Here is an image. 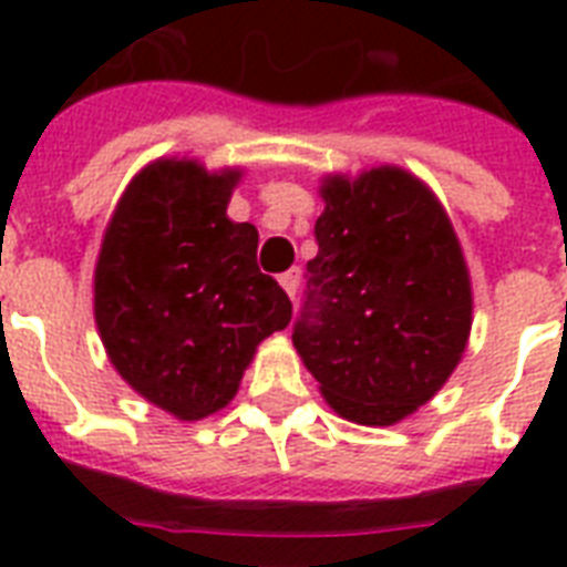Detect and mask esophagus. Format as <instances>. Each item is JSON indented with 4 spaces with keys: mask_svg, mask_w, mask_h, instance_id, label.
I'll list each match as a JSON object with an SVG mask.
<instances>
[{
    "mask_svg": "<svg viewBox=\"0 0 567 567\" xmlns=\"http://www.w3.org/2000/svg\"><path fill=\"white\" fill-rule=\"evenodd\" d=\"M279 285H282L285 288V293H288V297H297V291H300V270H288V274H282L279 276Z\"/></svg>",
    "mask_w": 567,
    "mask_h": 567,
    "instance_id": "obj_1",
    "label": "esophagus"
}]
</instances>
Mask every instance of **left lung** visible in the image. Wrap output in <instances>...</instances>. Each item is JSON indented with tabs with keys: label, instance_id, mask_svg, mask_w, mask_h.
I'll return each instance as SVG.
<instances>
[{
	"label": "left lung",
	"instance_id": "obj_1",
	"mask_svg": "<svg viewBox=\"0 0 567 567\" xmlns=\"http://www.w3.org/2000/svg\"><path fill=\"white\" fill-rule=\"evenodd\" d=\"M293 347L341 417L391 426L435 396L471 332V276L421 179L373 167L329 176Z\"/></svg>",
	"mask_w": 567,
	"mask_h": 567
}]
</instances>
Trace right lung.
I'll return each instance as SVG.
<instances>
[{
	"mask_svg": "<svg viewBox=\"0 0 567 567\" xmlns=\"http://www.w3.org/2000/svg\"><path fill=\"white\" fill-rule=\"evenodd\" d=\"M238 171L162 158L120 196L93 274V315L111 364L164 412L199 421L238 394L291 300L258 270V231L226 217Z\"/></svg>",
	"mask_w": 567,
	"mask_h": 567,
	"instance_id": "right-lung-1",
	"label": "right lung"
}]
</instances>
